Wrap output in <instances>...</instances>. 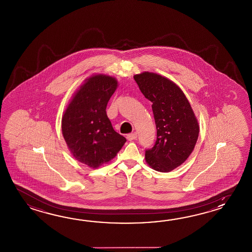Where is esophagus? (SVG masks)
<instances>
[{"instance_id":"34e87169","label":"esophagus","mask_w":252,"mask_h":252,"mask_svg":"<svg viewBox=\"0 0 252 252\" xmlns=\"http://www.w3.org/2000/svg\"><path fill=\"white\" fill-rule=\"evenodd\" d=\"M137 137H138L137 132H133V133L128 134V135H127V139L129 140V141H131V140H135V139H137Z\"/></svg>"}]
</instances>
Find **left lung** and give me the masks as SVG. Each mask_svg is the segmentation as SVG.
I'll return each instance as SVG.
<instances>
[{"mask_svg":"<svg viewBox=\"0 0 252 252\" xmlns=\"http://www.w3.org/2000/svg\"><path fill=\"white\" fill-rule=\"evenodd\" d=\"M139 90L152 102L157 140L145 159L157 171L170 172L191 155L198 139L199 124L188 98L165 76L143 72L133 76Z\"/></svg>","mask_w":252,"mask_h":252,"instance_id":"8db88e82","label":"left lung"}]
</instances>
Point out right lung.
I'll return each mask as SVG.
<instances>
[{"mask_svg":"<svg viewBox=\"0 0 252 252\" xmlns=\"http://www.w3.org/2000/svg\"><path fill=\"white\" fill-rule=\"evenodd\" d=\"M117 86L113 76L92 75L75 92L62 117V133L71 154L92 168L112 160L126 142L106 114Z\"/></svg>","mask_w":252,"mask_h":252,"instance_id":"add662e5","label":"right lung"}]
</instances>
